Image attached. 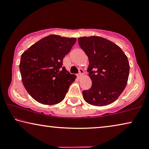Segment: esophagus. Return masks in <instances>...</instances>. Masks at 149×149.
Returning a JSON list of instances; mask_svg holds the SVG:
<instances>
[{"label": "esophagus", "instance_id": "34e87169", "mask_svg": "<svg viewBox=\"0 0 149 149\" xmlns=\"http://www.w3.org/2000/svg\"><path fill=\"white\" fill-rule=\"evenodd\" d=\"M83 74H84V70H83L82 68H79V73H78V74H77V76H78V77H81V76H83Z\"/></svg>", "mask_w": 149, "mask_h": 149}]
</instances>
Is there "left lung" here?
I'll use <instances>...</instances> for the list:
<instances>
[{
	"label": "left lung",
	"mask_w": 149,
	"mask_h": 149,
	"mask_svg": "<svg viewBox=\"0 0 149 149\" xmlns=\"http://www.w3.org/2000/svg\"><path fill=\"white\" fill-rule=\"evenodd\" d=\"M79 45L89 59L87 72L91 88L83 91L89 104L97 107L113 103L127 85L130 72L127 57L119 46L100 36L79 38Z\"/></svg>",
	"instance_id": "1"
}]
</instances>
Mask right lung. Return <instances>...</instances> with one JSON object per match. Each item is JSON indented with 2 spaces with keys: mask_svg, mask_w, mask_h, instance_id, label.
Wrapping results in <instances>:
<instances>
[{
  "mask_svg": "<svg viewBox=\"0 0 149 149\" xmlns=\"http://www.w3.org/2000/svg\"><path fill=\"white\" fill-rule=\"evenodd\" d=\"M76 40V38L52 34L22 54L19 64L22 82L26 91L38 102L53 105L64 99L77 77L62 66L63 58Z\"/></svg>",
  "mask_w": 149,
  "mask_h": 149,
  "instance_id": "right-lung-1",
  "label": "right lung"
}]
</instances>
